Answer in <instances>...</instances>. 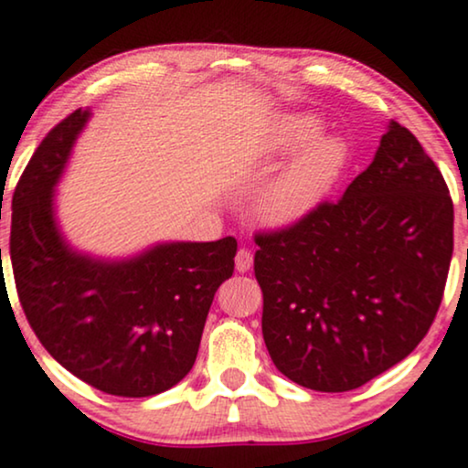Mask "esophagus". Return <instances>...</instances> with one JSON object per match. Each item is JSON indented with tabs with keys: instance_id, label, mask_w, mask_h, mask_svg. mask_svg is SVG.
Segmentation results:
<instances>
[{
	"instance_id": "obj_1",
	"label": "esophagus",
	"mask_w": 468,
	"mask_h": 468,
	"mask_svg": "<svg viewBox=\"0 0 468 468\" xmlns=\"http://www.w3.org/2000/svg\"><path fill=\"white\" fill-rule=\"evenodd\" d=\"M236 271H239V273H247V271H250L251 267H253V256H251V251H247V250H239V253H236Z\"/></svg>"
}]
</instances>
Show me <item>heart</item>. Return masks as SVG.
Returning <instances> with one entry per match:
<instances>
[{"mask_svg":"<svg viewBox=\"0 0 468 468\" xmlns=\"http://www.w3.org/2000/svg\"><path fill=\"white\" fill-rule=\"evenodd\" d=\"M323 123L310 112L284 114L269 141L273 158L292 155L253 199V212L267 228H295L314 215L338 186L349 165V145L338 134H321Z\"/></svg>","mask_w":468,"mask_h":468,"instance_id":"obj_1","label":"heart"}]
</instances>
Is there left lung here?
<instances>
[{"label":"left lung","instance_id":"1","mask_svg":"<svg viewBox=\"0 0 468 468\" xmlns=\"http://www.w3.org/2000/svg\"><path fill=\"white\" fill-rule=\"evenodd\" d=\"M256 243L271 360L303 388L345 393L428 334L453 253V204L434 160L390 121L340 201Z\"/></svg>","mask_w":468,"mask_h":468}]
</instances>
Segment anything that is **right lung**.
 <instances>
[{"label":"right lung","instance_id":"add662e5","mask_svg":"<svg viewBox=\"0 0 468 468\" xmlns=\"http://www.w3.org/2000/svg\"><path fill=\"white\" fill-rule=\"evenodd\" d=\"M90 114L78 108L60 121L16 184V292L43 347L75 378L108 395L152 397L193 368L217 288L234 273L236 240H165L123 258L69 243L56 188Z\"/></svg>","mask_w":468,"mask_h":468}]
</instances>
